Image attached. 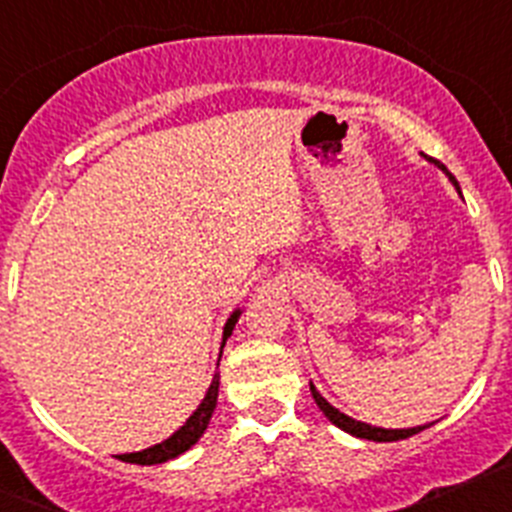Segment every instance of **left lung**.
I'll list each match as a JSON object with an SVG mask.
<instances>
[{"mask_svg":"<svg viewBox=\"0 0 512 512\" xmlns=\"http://www.w3.org/2000/svg\"><path fill=\"white\" fill-rule=\"evenodd\" d=\"M428 161H431V164H436L443 174L449 176V182L459 189V182L454 179V174H451V171L446 169L441 161H436V158H428ZM310 392H312V400L318 402V408L323 410L325 418H328L333 425H338L341 431L351 433V436H356V438H366V441H379V443L402 441V438H410V436H415V433L423 431V428H428V425H418V428H377V425H369V423H361V420L348 418L346 413H341L338 408H333V405H330V402L325 400V397L320 395L315 387H312V382H310Z\"/></svg>","mask_w":512,"mask_h":512,"instance_id":"8db88e82","label":"left lung"}]
</instances>
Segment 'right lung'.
<instances>
[{
  "instance_id": "right-lung-1",
  "label": "right lung",
  "mask_w": 512,
  "mask_h": 512,
  "mask_svg": "<svg viewBox=\"0 0 512 512\" xmlns=\"http://www.w3.org/2000/svg\"><path fill=\"white\" fill-rule=\"evenodd\" d=\"M238 318H241V307L233 312L228 318V323H225L223 328V346L225 341L230 338V333H233L235 323H238ZM223 346H220V354H223ZM217 387H220V374L215 372V377H212V384L210 390H207L205 400L200 402V408L194 410L192 415L187 418V423L179 428V431L174 433V436H169L166 441L156 443V446H151V449H143V451H135V454H122L120 459L122 461H130V464H143V467H151V464H164V461L169 459H176L179 454H184L187 449H192L194 443L200 441L202 433L207 431V423H210L212 413H215V405H217Z\"/></svg>"
}]
</instances>
